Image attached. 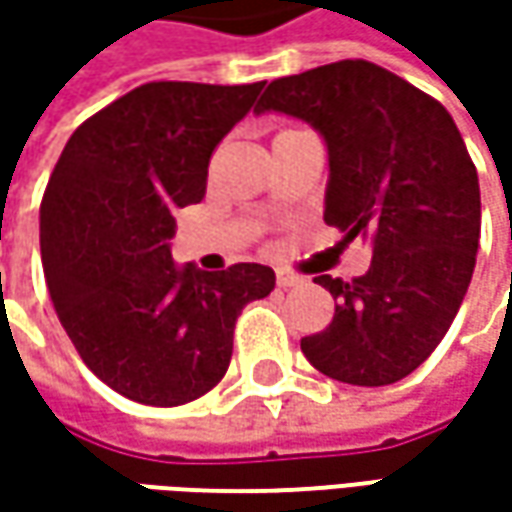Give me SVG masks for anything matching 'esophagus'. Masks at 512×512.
Instances as JSON below:
<instances>
[{
  "instance_id": "esophagus-1",
  "label": "esophagus",
  "mask_w": 512,
  "mask_h": 512,
  "mask_svg": "<svg viewBox=\"0 0 512 512\" xmlns=\"http://www.w3.org/2000/svg\"><path fill=\"white\" fill-rule=\"evenodd\" d=\"M305 279L299 276V273H293V270H285V267H276V285L279 287H296L302 285Z\"/></svg>"
}]
</instances>
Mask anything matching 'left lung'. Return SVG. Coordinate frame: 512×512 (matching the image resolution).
<instances>
[{"mask_svg":"<svg viewBox=\"0 0 512 512\" xmlns=\"http://www.w3.org/2000/svg\"><path fill=\"white\" fill-rule=\"evenodd\" d=\"M256 110L299 116L325 136V222L347 242L373 239L364 276L313 279L336 313L302 353L336 382H399L439 347L476 267L482 196L462 133L442 102L364 59L273 79Z\"/></svg>","mask_w":512,"mask_h":512,"instance_id":"1","label":"left lung"}]
</instances>
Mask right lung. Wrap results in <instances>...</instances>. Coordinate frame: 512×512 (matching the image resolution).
Segmentation results:
<instances>
[{
    "label": "right lung",
    "instance_id": "right-lung-1",
    "mask_svg": "<svg viewBox=\"0 0 512 512\" xmlns=\"http://www.w3.org/2000/svg\"><path fill=\"white\" fill-rule=\"evenodd\" d=\"M265 82H148L73 130L39 207V245L56 316L82 362L125 399L187 404L233 356L242 307L276 273L239 262L176 265L173 213L205 199L216 145Z\"/></svg>",
    "mask_w": 512,
    "mask_h": 512
}]
</instances>
